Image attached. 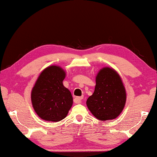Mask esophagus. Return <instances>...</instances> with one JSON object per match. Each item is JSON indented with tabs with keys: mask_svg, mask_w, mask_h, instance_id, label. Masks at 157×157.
<instances>
[{
	"mask_svg": "<svg viewBox=\"0 0 157 157\" xmlns=\"http://www.w3.org/2000/svg\"><path fill=\"white\" fill-rule=\"evenodd\" d=\"M82 99H83V96H78V97H75V101L77 103H82Z\"/></svg>",
	"mask_w": 157,
	"mask_h": 157,
	"instance_id": "esophagus-1",
	"label": "esophagus"
}]
</instances>
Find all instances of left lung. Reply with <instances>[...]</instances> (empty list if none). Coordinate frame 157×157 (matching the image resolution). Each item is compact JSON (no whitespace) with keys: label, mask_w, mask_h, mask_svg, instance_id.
<instances>
[{"label":"left lung","mask_w":157,"mask_h":157,"mask_svg":"<svg viewBox=\"0 0 157 157\" xmlns=\"http://www.w3.org/2000/svg\"><path fill=\"white\" fill-rule=\"evenodd\" d=\"M126 91L122 79L114 69L102 68L96 76L94 92L86 101L90 111L100 121L119 117L124 109Z\"/></svg>","instance_id":"obj_1"}]
</instances>
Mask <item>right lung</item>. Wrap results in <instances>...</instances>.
Returning <instances> with one entry per match:
<instances>
[{"label": "right lung", "mask_w": 157, "mask_h": 157, "mask_svg": "<svg viewBox=\"0 0 157 157\" xmlns=\"http://www.w3.org/2000/svg\"><path fill=\"white\" fill-rule=\"evenodd\" d=\"M65 76V70L61 67L48 66L41 72L32 90L33 108L44 121H61L71 108V93L63 84Z\"/></svg>", "instance_id": "1"}]
</instances>
